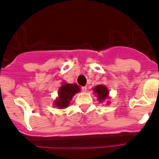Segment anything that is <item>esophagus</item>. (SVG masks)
<instances>
[{
	"label": "esophagus",
	"instance_id": "34e87169",
	"mask_svg": "<svg viewBox=\"0 0 159 159\" xmlns=\"http://www.w3.org/2000/svg\"><path fill=\"white\" fill-rule=\"evenodd\" d=\"M87 90H88V88H87V87H83V88H82V91H83V93H86Z\"/></svg>",
	"mask_w": 159,
	"mask_h": 159
}]
</instances>
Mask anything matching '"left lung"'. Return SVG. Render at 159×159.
Wrapping results in <instances>:
<instances>
[{"label":"left lung","mask_w":159,"mask_h":159,"mask_svg":"<svg viewBox=\"0 0 159 159\" xmlns=\"http://www.w3.org/2000/svg\"><path fill=\"white\" fill-rule=\"evenodd\" d=\"M93 93L97 95L98 99L100 103H103L109 97V90L104 85H97L93 88Z\"/></svg>","instance_id":"8db88e82"}]
</instances>
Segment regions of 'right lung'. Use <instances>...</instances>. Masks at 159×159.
<instances>
[{
  "label": "right lung",
  "mask_w": 159,
  "mask_h": 159,
  "mask_svg": "<svg viewBox=\"0 0 159 159\" xmlns=\"http://www.w3.org/2000/svg\"><path fill=\"white\" fill-rule=\"evenodd\" d=\"M79 92L80 87L76 85V83L69 84V83H64L59 89V97L54 102L55 107L59 109L67 108L70 104V101L72 99V97Z\"/></svg>",
  "instance_id": "1"
}]
</instances>
